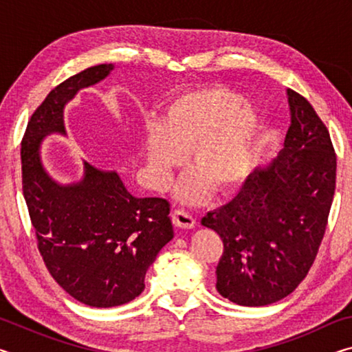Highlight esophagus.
<instances>
[{
    "label": "esophagus",
    "mask_w": 352,
    "mask_h": 352,
    "mask_svg": "<svg viewBox=\"0 0 352 352\" xmlns=\"http://www.w3.org/2000/svg\"><path fill=\"white\" fill-rule=\"evenodd\" d=\"M172 222H174V225L178 226V228L183 230H190L195 226V219L183 210H175L172 212Z\"/></svg>",
    "instance_id": "1"
}]
</instances>
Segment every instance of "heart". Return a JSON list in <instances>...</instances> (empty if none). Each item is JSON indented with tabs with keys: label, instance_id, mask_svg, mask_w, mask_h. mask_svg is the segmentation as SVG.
Masks as SVG:
<instances>
[{
	"label": "heart",
	"instance_id": "b5f03b06",
	"mask_svg": "<svg viewBox=\"0 0 352 352\" xmlns=\"http://www.w3.org/2000/svg\"><path fill=\"white\" fill-rule=\"evenodd\" d=\"M256 133L258 115L237 93L222 85L184 88L166 100L162 121L146 124L142 157L148 180L164 189L189 151L192 172L178 186V197L199 201L210 189L231 194L248 174Z\"/></svg>",
	"mask_w": 352,
	"mask_h": 352
}]
</instances>
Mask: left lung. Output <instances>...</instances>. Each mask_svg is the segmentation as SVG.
<instances>
[{
  "instance_id": "1",
  "label": "left lung",
  "mask_w": 352,
  "mask_h": 352,
  "mask_svg": "<svg viewBox=\"0 0 352 352\" xmlns=\"http://www.w3.org/2000/svg\"><path fill=\"white\" fill-rule=\"evenodd\" d=\"M287 96L292 124L283 151L230 204L201 219L223 242L216 289L239 306L272 305L306 278L336 192L329 132L306 98L294 90Z\"/></svg>"
}]
</instances>
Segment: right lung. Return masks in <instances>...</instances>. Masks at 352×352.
Wrapping results in <instances>:
<instances>
[{
    "mask_svg": "<svg viewBox=\"0 0 352 352\" xmlns=\"http://www.w3.org/2000/svg\"><path fill=\"white\" fill-rule=\"evenodd\" d=\"M111 69V63L98 65L57 85L32 113L21 141L23 195L38 252L57 284L91 307L121 306L141 295L147 269L174 237L169 201L133 197L118 172L83 162L82 180L60 184L41 164V141L67 133L65 105Z\"/></svg>",
    "mask_w": 352,
    "mask_h": 352,
    "instance_id": "obj_1",
    "label": "right lung"
}]
</instances>
